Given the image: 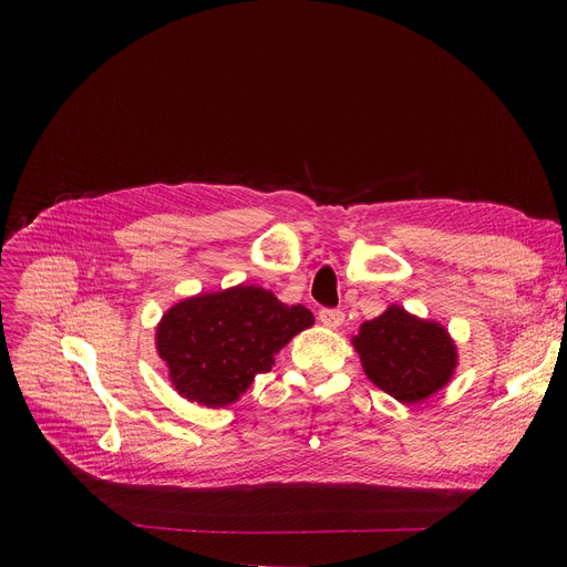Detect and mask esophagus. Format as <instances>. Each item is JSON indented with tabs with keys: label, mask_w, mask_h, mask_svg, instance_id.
Listing matches in <instances>:
<instances>
[{
	"label": "esophagus",
	"mask_w": 567,
	"mask_h": 567,
	"mask_svg": "<svg viewBox=\"0 0 567 567\" xmlns=\"http://www.w3.org/2000/svg\"><path fill=\"white\" fill-rule=\"evenodd\" d=\"M319 321L329 329H338V326L344 321V312L336 310V308H321L319 310Z\"/></svg>",
	"instance_id": "34e87169"
}]
</instances>
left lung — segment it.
Instances as JSON below:
<instances>
[{"label":"left lung","mask_w":567,"mask_h":567,"mask_svg":"<svg viewBox=\"0 0 567 567\" xmlns=\"http://www.w3.org/2000/svg\"><path fill=\"white\" fill-rule=\"evenodd\" d=\"M365 374L400 402H421L449 383L457 353L443 326L391 306L353 338Z\"/></svg>","instance_id":"8db88e82"}]
</instances>
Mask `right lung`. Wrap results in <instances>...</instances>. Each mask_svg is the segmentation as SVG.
Listing matches in <instances>:
<instances>
[{"label":"right lung","instance_id":"add662e5","mask_svg":"<svg viewBox=\"0 0 567 567\" xmlns=\"http://www.w3.org/2000/svg\"><path fill=\"white\" fill-rule=\"evenodd\" d=\"M315 317L303 306H285L271 291L238 285L176 303L156 331L161 359L174 389L204 406H225L246 393L274 355Z\"/></svg>","mask_w":567,"mask_h":567}]
</instances>
